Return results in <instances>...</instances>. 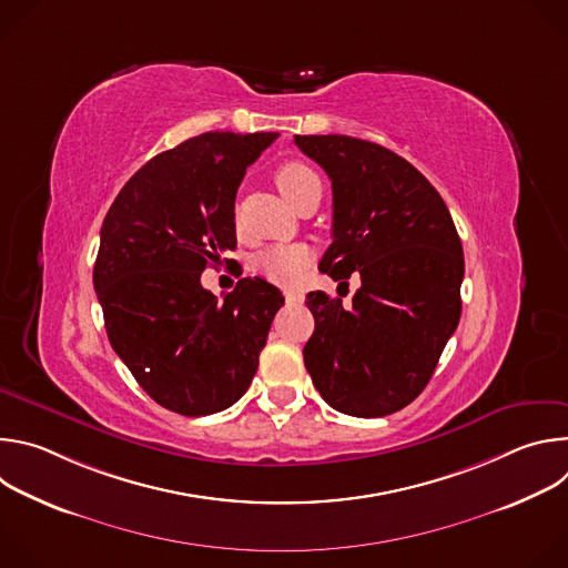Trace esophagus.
Returning a JSON list of instances; mask_svg holds the SVG:
<instances>
[{"label": "esophagus", "mask_w": 568, "mask_h": 568, "mask_svg": "<svg viewBox=\"0 0 568 568\" xmlns=\"http://www.w3.org/2000/svg\"><path fill=\"white\" fill-rule=\"evenodd\" d=\"M285 301H287V303H301L303 296H301L298 292H285Z\"/></svg>", "instance_id": "esophagus-1"}]
</instances>
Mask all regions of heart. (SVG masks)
Segmentation results:
<instances>
[{
  "label": "heart",
  "instance_id": "heart-1",
  "mask_svg": "<svg viewBox=\"0 0 568 568\" xmlns=\"http://www.w3.org/2000/svg\"><path fill=\"white\" fill-rule=\"evenodd\" d=\"M316 180H318L316 173L312 169H307L305 164H301V161H285V164L278 166V171H276V184L290 202L307 184H312ZM305 263H307V250L287 245V247H274V250L263 252L256 258V270L274 283L292 285L301 276Z\"/></svg>",
  "mask_w": 568,
  "mask_h": 568
}]
</instances>
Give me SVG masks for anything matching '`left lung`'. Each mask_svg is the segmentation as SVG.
I'll use <instances>...</instances> for the list:
<instances>
[{
	"instance_id": "left-lung-1",
	"label": "left lung",
	"mask_w": 568,
	"mask_h": 568,
	"mask_svg": "<svg viewBox=\"0 0 568 568\" xmlns=\"http://www.w3.org/2000/svg\"><path fill=\"white\" fill-rule=\"evenodd\" d=\"M294 143L333 182V245L318 270L362 281L348 307L307 294L305 368L333 409L395 414L429 384L458 326L460 237L438 191L388 148L344 134H296Z\"/></svg>"
}]
</instances>
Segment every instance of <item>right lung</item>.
Masks as SVG:
<instances>
[{"label": "right lung", "mask_w": 568, "mask_h": 568, "mask_svg": "<svg viewBox=\"0 0 568 568\" xmlns=\"http://www.w3.org/2000/svg\"><path fill=\"white\" fill-rule=\"evenodd\" d=\"M278 132H204L152 156L112 202L94 290L114 353L139 386L180 416H209L250 388L274 314L263 278L217 301L200 276L235 250V193Z\"/></svg>", "instance_id": "1"}]
</instances>
